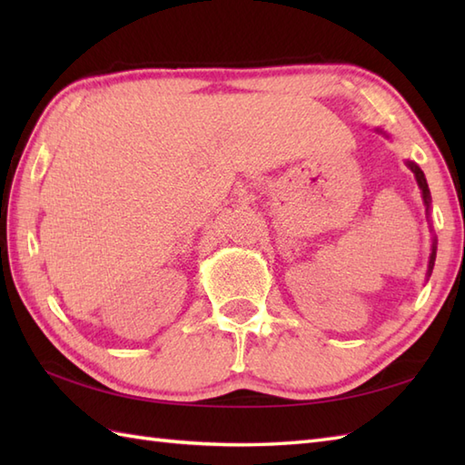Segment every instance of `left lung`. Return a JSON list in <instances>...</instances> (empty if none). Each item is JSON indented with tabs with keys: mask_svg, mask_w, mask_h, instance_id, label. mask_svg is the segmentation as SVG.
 I'll return each instance as SVG.
<instances>
[{
	"mask_svg": "<svg viewBox=\"0 0 465 465\" xmlns=\"http://www.w3.org/2000/svg\"><path fill=\"white\" fill-rule=\"evenodd\" d=\"M381 132V130H378ZM385 137H390L385 132H381ZM406 165L410 167V170L413 172V175H416V182H418V187L421 190V200H423V205H426V215L430 217V207H431V195H430V187H428V182H426V175H423V172L420 170V165L416 162H410L406 160ZM433 232V230H431ZM436 252H438V240L436 235L431 238V253H430V263H428V273L426 278H430L431 275V270H433V263H436Z\"/></svg>",
	"mask_w": 465,
	"mask_h": 465,
	"instance_id": "left-lung-1",
	"label": "left lung"
}]
</instances>
